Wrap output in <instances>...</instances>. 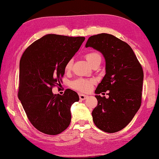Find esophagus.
Wrapping results in <instances>:
<instances>
[{
    "instance_id": "esophagus-1",
    "label": "esophagus",
    "mask_w": 159,
    "mask_h": 159,
    "mask_svg": "<svg viewBox=\"0 0 159 159\" xmlns=\"http://www.w3.org/2000/svg\"><path fill=\"white\" fill-rule=\"evenodd\" d=\"M88 97V95H84V94H81V93L79 94V98L80 99V100H85Z\"/></svg>"
}]
</instances>
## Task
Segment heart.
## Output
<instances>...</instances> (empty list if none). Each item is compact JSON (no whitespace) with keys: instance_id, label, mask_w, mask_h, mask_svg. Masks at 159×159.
I'll list each match as a JSON object with an SVG mask.
<instances>
[{"instance_id":"1","label":"heart","mask_w":159,"mask_h":159,"mask_svg":"<svg viewBox=\"0 0 159 159\" xmlns=\"http://www.w3.org/2000/svg\"><path fill=\"white\" fill-rule=\"evenodd\" d=\"M85 58L92 67L97 64H100L102 60V55L96 52L88 53L85 55ZM72 66H73V60L70 59L65 65L64 68L66 71H70L72 68ZM94 82L93 80L80 78L71 81L70 85L72 89L75 90L82 93H87L92 89Z\"/></svg>"}]
</instances>
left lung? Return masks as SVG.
Returning a JSON list of instances; mask_svg holds the SVG:
<instances>
[{
    "label": "left lung",
    "mask_w": 159,
    "mask_h": 159,
    "mask_svg": "<svg viewBox=\"0 0 159 159\" xmlns=\"http://www.w3.org/2000/svg\"><path fill=\"white\" fill-rule=\"evenodd\" d=\"M85 47L101 52L106 61V74L95 93L109 91V98L96 95L98 105L93 121L99 129L112 133L131 121L141 105L143 70L136 55L125 42L109 34L91 36Z\"/></svg>",
    "instance_id": "8db88e82"
}]
</instances>
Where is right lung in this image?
<instances>
[{
  "label": "right lung",
  "mask_w": 159,
  "mask_h": 159,
  "mask_svg": "<svg viewBox=\"0 0 159 159\" xmlns=\"http://www.w3.org/2000/svg\"><path fill=\"white\" fill-rule=\"evenodd\" d=\"M84 37L47 34L34 42L21 57L18 97L27 117L38 131L50 135L63 132L71 122L70 107L79 96L70 89L54 95L65 65L78 51Z\"/></svg>",
  "instance_id": "add662e5"
}]
</instances>
